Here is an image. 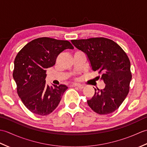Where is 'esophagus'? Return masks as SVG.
I'll list each match as a JSON object with an SVG mask.
<instances>
[{
	"label": "esophagus",
	"mask_w": 147,
	"mask_h": 147,
	"mask_svg": "<svg viewBox=\"0 0 147 147\" xmlns=\"http://www.w3.org/2000/svg\"><path fill=\"white\" fill-rule=\"evenodd\" d=\"M73 86H76L77 88H78L79 89H81V90H82V89H83V88H84V87H85V86H84L83 85H80V84H78V83L74 84Z\"/></svg>",
	"instance_id": "34e87169"
}]
</instances>
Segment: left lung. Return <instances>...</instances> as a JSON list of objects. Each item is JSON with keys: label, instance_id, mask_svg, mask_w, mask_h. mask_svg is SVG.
Masks as SVG:
<instances>
[{"label": "left lung", "instance_id": "obj_1", "mask_svg": "<svg viewBox=\"0 0 147 147\" xmlns=\"http://www.w3.org/2000/svg\"><path fill=\"white\" fill-rule=\"evenodd\" d=\"M71 43L86 55L93 71L102 73L105 84L102 90L95 88L89 107L98 114H111L119 107L128 94L131 80V64L121 47L105 38L72 40Z\"/></svg>", "mask_w": 147, "mask_h": 147}]
</instances>
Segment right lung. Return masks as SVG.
Returning <instances> with one entry per match:
<instances>
[{
    "label": "right lung",
    "mask_w": 147,
    "mask_h": 147,
    "mask_svg": "<svg viewBox=\"0 0 147 147\" xmlns=\"http://www.w3.org/2000/svg\"><path fill=\"white\" fill-rule=\"evenodd\" d=\"M73 49L67 40L48 37L36 38L24 47L14 60L13 78L18 94L33 114L47 115L54 111L68 87L46 84L47 69L52 67L60 53Z\"/></svg>",
    "instance_id": "1"
}]
</instances>
